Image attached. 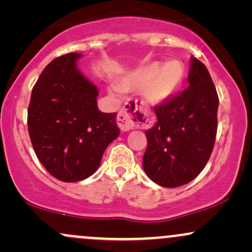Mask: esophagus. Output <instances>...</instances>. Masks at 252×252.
<instances>
[{
    "mask_svg": "<svg viewBox=\"0 0 252 252\" xmlns=\"http://www.w3.org/2000/svg\"><path fill=\"white\" fill-rule=\"evenodd\" d=\"M143 121L144 116L141 114L140 105L137 102L126 104L121 110L117 117L118 126L123 131H129V130L137 128V126H140V124H143Z\"/></svg>",
    "mask_w": 252,
    "mask_h": 252,
    "instance_id": "obj_1",
    "label": "esophagus"
}]
</instances>
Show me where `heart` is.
I'll list each match as a JSON object with an SVG mask.
<instances>
[{
    "instance_id": "b5f03b06",
    "label": "heart",
    "mask_w": 252,
    "mask_h": 252,
    "mask_svg": "<svg viewBox=\"0 0 252 252\" xmlns=\"http://www.w3.org/2000/svg\"><path fill=\"white\" fill-rule=\"evenodd\" d=\"M185 80L184 65L178 60L161 63H149L129 72L122 78V91H142L144 99L152 105L168 102L178 94Z\"/></svg>"
}]
</instances>
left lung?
Instances as JSON below:
<instances>
[{
    "instance_id": "8db88e82",
    "label": "left lung",
    "mask_w": 252,
    "mask_h": 252,
    "mask_svg": "<svg viewBox=\"0 0 252 252\" xmlns=\"http://www.w3.org/2000/svg\"><path fill=\"white\" fill-rule=\"evenodd\" d=\"M189 86L154 108L158 122L146 131L143 169L162 187H179L199 175L209 161L217 134L219 99L206 66L190 57Z\"/></svg>"
}]
</instances>
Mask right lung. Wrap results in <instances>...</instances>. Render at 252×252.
Here are the masks:
<instances>
[{
	"label": "right lung",
	"mask_w": 252,
	"mask_h": 252,
	"mask_svg": "<svg viewBox=\"0 0 252 252\" xmlns=\"http://www.w3.org/2000/svg\"><path fill=\"white\" fill-rule=\"evenodd\" d=\"M80 53L56 58L32 91L28 132L46 170L63 182L89 178L120 135L116 115L98 110L99 91L78 68Z\"/></svg>",
	"instance_id": "add662e5"
}]
</instances>
